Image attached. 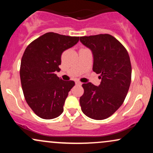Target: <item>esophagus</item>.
Listing matches in <instances>:
<instances>
[{
  "mask_svg": "<svg viewBox=\"0 0 153 153\" xmlns=\"http://www.w3.org/2000/svg\"><path fill=\"white\" fill-rule=\"evenodd\" d=\"M75 85H81L82 82H80V81H75Z\"/></svg>",
  "mask_w": 153,
  "mask_h": 153,
  "instance_id": "1",
  "label": "esophagus"
}]
</instances>
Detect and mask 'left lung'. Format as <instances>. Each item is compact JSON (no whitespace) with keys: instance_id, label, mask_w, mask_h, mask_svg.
I'll use <instances>...</instances> for the list:
<instances>
[{"instance_id":"1","label":"left lung","mask_w":153,"mask_h":153,"mask_svg":"<svg viewBox=\"0 0 153 153\" xmlns=\"http://www.w3.org/2000/svg\"><path fill=\"white\" fill-rule=\"evenodd\" d=\"M80 41L92 51L93 71L100 74L99 86L83 83L80 98L81 110L89 118L102 120L122 106L131 83V66L127 50L111 35L80 36Z\"/></svg>"}]
</instances>
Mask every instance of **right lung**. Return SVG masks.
I'll use <instances>...</instances> for the list:
<instances>
[{"label":"right lung","mask_w":153,"mask_h":153,"mask_svg":"<svg viewBox=\"0 0 153 153\" xmlns=\"http://www.w3.org/2000/svg\"><path fill=\"white\" fill-rule=\"evenodd\" d=\"M78 41L79 36L48 32L34 40L24 51L20 68L22 90L26 103L40 118L54 119L63 112L75 82L64 81L55 72L60 71L62 52Z\"/></svg>","instance_id":"add662e5"}]
</instances>
